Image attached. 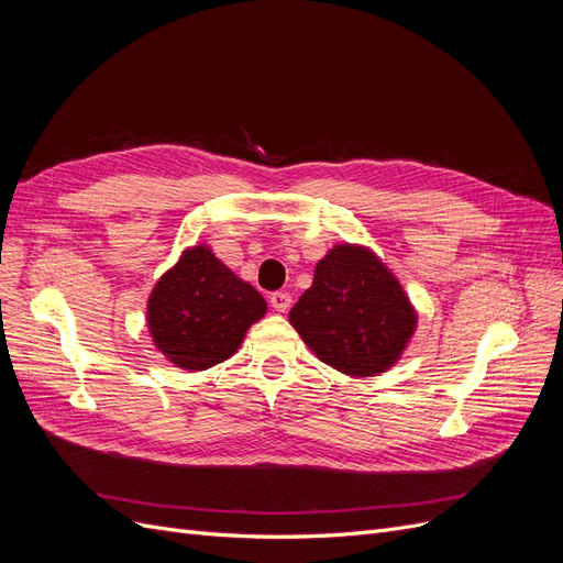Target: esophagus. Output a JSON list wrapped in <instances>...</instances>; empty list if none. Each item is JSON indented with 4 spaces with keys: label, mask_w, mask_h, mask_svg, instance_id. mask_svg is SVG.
<instances>
[{
    "label": "esophagus",
    "mask_w": 563,
    "mask_h": 563,
    "mask_svg": "<svg viewBox=\"0 0 563 563\" xmlns=\"http://www.w3.org/2000/svg\"><path fill=\"white\" fill-rule=\"evenodd\" d=\"M269 305L277 312H286L288 308H291V296H288L286 291H275V294H269Z\"/></svg>",
    "instance_id": "obj_1"
}]
</instances>
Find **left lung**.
<instances>
[{"label":"left lung","instance_id":"obj_1","mask_svg":"<svg viewBox=\"0 0 563 563\" xmlns=\"http://www.w3.org/2000/svg\"><path fill=\"white\" fill-rule=\"evenodd\" d=\"M300 338L347 376H376L399 360L416 312L395 275L362 246H335L288 314Z\"/></svg>","mask_w":563,"mask_h":563}]
</instances>
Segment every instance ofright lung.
Wrapping results in <instances>:
<instances>
[{
	"label": "right lung",
	"mask_w": 563,
	"mask_h": 563,
	"mask_svg": "<svg viewBox=\"0 0 563 563\" xmlns=\"http://www.w3.org/2000/svg\"><path fill=\"white\" fill-rule=\"evenodd\" d=\"M265 310L251 284L234 277L207 246H195L157 282L147 302V327L168 362L203 371L230 360Z\"/></svg>",
	"instance_id": "1"
}]
</instances>
